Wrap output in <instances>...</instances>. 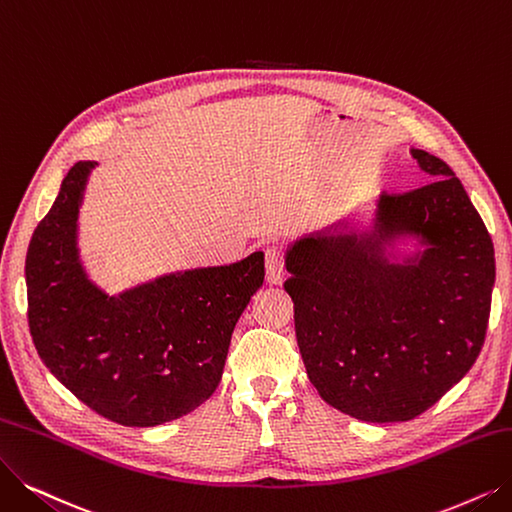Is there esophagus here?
Instances as JSON below:
<instances>
[{"instance_id": "1", "label": "esophagus", "mask_w": 512, "mask_h": 512, "mask_svg": "<svg viewBox=\"0 0 512 512\" xmlns=\"http://www.w3.org/2000/svg\"><path fill=\"white\" fill-rule=\"evenodd\" d=\"M267 281L271 283V285H279L281 281H283V277H285V262H283V254H281V250L279 248H267Z\"/></svg>"}]
</instances>
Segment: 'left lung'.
Instances as JSON below:
<instances>
[{
	"instance_id": "obj_1",
	"label": "left lung",
	"mask_w": 512,
	"mask_h": 512,
	"mask_svg": "<svg viewBox=\"0 0 512 512\" xmlns=\"http://www.w3.org/2000/svg\"><path fill=\"white\" fill-rule=\"evenodd\" d=\"M410 153L433 182L382 193L365 231L340 220L285 250L311 384L336 410L378 424L420 416L466 376L496 281L492 237L462 182L439 157ZM405 238L421 250L397 255Z\"/></svg>"
}]
</instances>
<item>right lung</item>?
Returning a JSON list of instances; mask_svg holds the SVG:
<instances>
[{
  "label": "right lung",
  "mask_w": 512,
  "mask_h": 512,
  "mask_svg": "<svg viewBox=\"0 0 512 512\" xmlns=\"http://www.w3.org/2000/svg\"><path fill=\"white\" fill-rule=\"evenodd\" d=\"M96 161H77L31 237L33 344L58 382L124 426L193 412L220 384L235 325L264 281V254L161 275L109 296L79 260L77 218Z\"/></svg>",
  "instance_id": "right-lung-1"
}]
</instances>
